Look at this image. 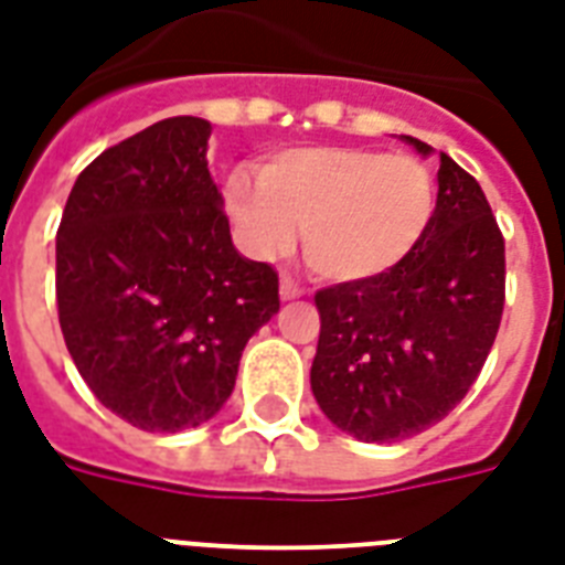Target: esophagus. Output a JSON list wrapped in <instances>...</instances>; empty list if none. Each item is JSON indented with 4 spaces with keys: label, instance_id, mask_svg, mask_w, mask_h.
<instances>
[{
    "label": "esophagus",
    "instance_id": "34e87169",
    "mask_svg": "<svg viewBox=\"0 0 565 565\" xmlns=\"http://www.w3.org/2000/svg\"><path fill=\"white\" fill-rule=\"evenodd\" d=\"M305 296V290H301L299 284L292 281L290 275H281V299L290 301V299H301Z\"/></svg>",
    "mask_w": 565,
    "mask_h": 565
}]
</instances>
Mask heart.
I'll return each mask as SVG.
<instances>
[{
    "label": "heart",
    "instance_id": "obj_1",
    "mask_svg": "<svg viewBox=\"0 0 565 565\" xmlns=\"http://www.w3.org/2000/svg\"><path fill=\"white\" fill-rule=\"evenodd\" d=\"M225 202L257 257L290 252L328 281H370L407 260L425 237L437 190L425 163L352 146H296L237 170Z\"/></svg>",
    "mask_w": 565,
    "mask_h": 565
}]
</instances>
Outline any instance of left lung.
Instances as JSON below:
<instances>
[{
    "label": "left lung",
    "mask_w": 565,
    "mask_h": 565,
    "mask_svg": "<svg viewBox=\"0 0 565 565\" xmlns=\"http://www.w3.org/2000/svg\"><path fill=\"white\" fill-rule=\"evenodd\" d=\"M437 181L434 220L407 260L313 296L310 386L328 419L363 443H398L446 419L499 334L508 275L499 222L481 184L446 152Z\"/></svg>",
    "instance_id": "left-lung-1"
}]
</instances>
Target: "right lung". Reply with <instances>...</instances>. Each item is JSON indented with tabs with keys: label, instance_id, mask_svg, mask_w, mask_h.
<instances>
[{
	"label": "right lung",
	"instance_id": "obj_1",
	"mask_svg": "<svg viewBox=\"0 0 565 565\" xmlns=\"http://www.w3.org/2000/svg\"><path fill=\"white\" fill-rule=\"evenodd\" d=\"M211 122L170 117L84 167L55 243L64 343L93 395L140 430L220 413L278 273L237 255L207 170Z\"/></svg>",
	"mask_w": 565,
	"mask_h": 565
}]
</instances>
